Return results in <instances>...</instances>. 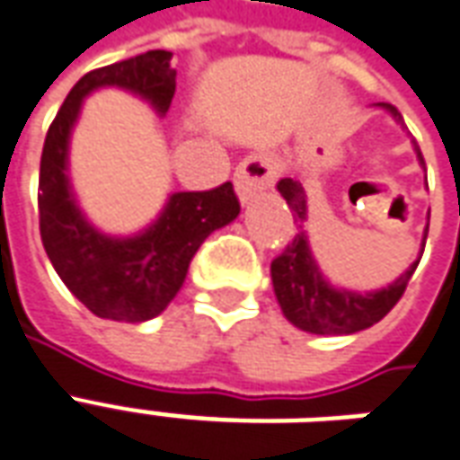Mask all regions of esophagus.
Wrapping results in <instances>:
<instances>
[{
  "instance_id": "esophagus-1",
  "label": "esophagus",
  "mask_w": 460,
  "mask_h": 460,
  "mask_svg": "<svg viewBox=\"0 0 460 460\" xmlns=\"http://www.w3.org/2000/svg\"><path fill=\"white\" fill-rule=\"evenodd\" d=\"M235 190L237 198L247 203L252 200L260 190H267L272 181H275V163L265 153H255V155H247L245 161L240 163L235 168Z\"/></svg>"
}]
</instances>
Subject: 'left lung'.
Wrapping results in <instances>:
<instances>
[{
    "label": "left lung",
    "mask_w": 460,
    "mask_h": 460,
    "mask_svg": "<svg viewBox=\"0 0 460 460\" xmlns=\"http://www.w3.org/2000/svg\"><path fill=\"white\" fill-rule=\"evenodd\" d=\"M376 109L386 111L399 126H403L402 113L394 109L392 103H376ZM413 151H416L419 165L423 168L426 163H423V155L416 143H413ZM277 190L288 200L289 210L295 215V223H299V233L295 235V240L285 247L282 255L272 260V267H270L275 297L289 324H295L309 334H354V332L369 329L371 324L386 317L394 305L402 299L403 289L409 285L421 257L411 262L409 270L402 272L386 288L371 289V292L340 288L319 270L312 245H309V235L305 230V223H307L305 185L299 183V178L285 175V178H279ZM426 235H429V223L423 230L419 255H423Z\"/></svg>",
    "instance_id": "1"
}]
</instances>
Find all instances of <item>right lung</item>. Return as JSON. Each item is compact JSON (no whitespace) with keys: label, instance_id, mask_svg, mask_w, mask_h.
<instances>
[{"label":"right lung","instance_id":"add662e5","mask_svg":"<svg viewBox=\"0 0 460 460\" xmlns=\"http://www.w3.org/2000/svg\"><path fill=\"white\" fill-rule=\"evenodd\" d=\"M171 51H146L96 68L71 89L49 126L39 171L41 243L61 282L96 317L148 322L183 288L188 265L213 230L240 215L233 185L205 193H171L151 225L133 235H109L81 210L71 175L68 148L84 101L99 89H123L165 116L175 93Z\"/></svg>","mask_w":460,"mask_h":460}]
</instances>
